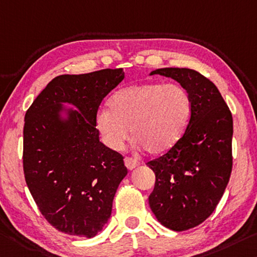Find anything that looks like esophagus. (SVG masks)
Returning a JSON list of instances; mask_svg holds the SVG:
<instances>
[{"instance_id":"esophagus-1","label":"esophagus","mask_w":257,"mask_h":257,"mask_svg":"<svg viewBox=\"0 0 257 257\" xmlns=\"http://www.w3.org/2000/svg\"><path fill=\"white\" fill-rule=\"evenodd\" d=\"M124 165H125V167H127L129 170H132L134 168H136V167L140 165V162H138L136 159H133V158L127 157V158H124Z\"/></svg>"}]
</instances>
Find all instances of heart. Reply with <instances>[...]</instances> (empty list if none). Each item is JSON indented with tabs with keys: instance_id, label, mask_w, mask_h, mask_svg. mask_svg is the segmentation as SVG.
I'll use <instances>...</instances> for the list:
<instances>
[{
	"instance_id": "obj_1",
	"label": "heart",
	"mask_w": 257,
	"mask_h": 257,
	"mask_svg": "<svg viewBox=\"0 0 257 257\" xmlns=\"http://www.w3.org/2000/svg\"><path fill=\"white\" fill-rule=\"evenodd\" d=\"M100 108L95 123L103 142L119 151L130 136L137 149L151 156L168 152L184 135L192 113V100L178 84L145 82L121 88Z\"/></svg>"
}]
</instances>
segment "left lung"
Wrapping results in <instances>:
<instances>
[{"label": "left lung", "mask_w": 257, "mask_h": 257, "mask_svg": "<svg viewBox=\"0 0 257 257\" xmlns=\"http://www.w3.org/2000/svg\"><path fill=\"white\" fill-rule=\"evenodd\" d=\"M176 80L190 93L192 113L184 135L164 156L149 161L156 185L149 197L162 225L185 231L208 218L221 200L232 170V114L210 80L190 68L151 72Z\"/></svg>", "instance_id": "8db88e82"}]
</instances>
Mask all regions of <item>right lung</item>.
Segmentation results:
<instances>
[{
    "instance_id": "obj_1",
    "label": "right lung",
    "mask_w": 257,
    "mask_h": 257,
    "mask_svg": "<svg viewBox=\"0 0 257 257\" xmlns=\"http://www.w3.org/2000/svg\"><path fill=\"white\" fill-rule=\"evenodd\" d=\"M123 79V68L59 75L25 114L26 184L41 214L64 233L91 238L103 230L128 173L123 157L99 142L95 123L101 100Z\"/></svg>"
}]
</instances>
